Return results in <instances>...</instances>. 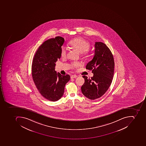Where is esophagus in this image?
<instances>
[{
    "label": "esophagus",
    "instance_id": "34e87169",
    "mask_svg": "<svg viewBox=\"0 0 146 146\" xmlns=\"http://www.w3.org/2000/svg\"><path fill=\"white\" fill-rule=\"evenodd\" d=\"M78 76L74 74V75H72V76H70V78H71V79H73V78H76Z\"/></svg>",
    "mask_w": 146,
    "mask_h": 146
}]
</instances>
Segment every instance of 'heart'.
I'll return each instance as SVG.
<instances>
[{
	"label": "heart",
	"mask_w": 146,
	"mask_h": 146,
	"mask_svg": "<svg viewBox=\"0 0 146 146\" xmlns=\"http://www.w3.org/2000/svg\"><path fill=\"white\" fill-rule=\"evenodd\" d=\"M68 44L74 49L76 50L80 54H85L87 53V51L89 50L90 44L88 41L82 38L81 37H77L74 39L69 41ZM67 50L66 48L62 47L61 50V55L62 58H64L66 56ZM80 66V63L76 62L72 64V68H77Z\"/></svg>",
	"instance_id": "b5f03b06"
}]
</instances>
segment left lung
Returning <instances> with one entry per match:
<instances>
[{
  "label": "left lung",
  "mask_w": 146,
  "mask_h": 146,
  "mask_svg": "<svg viewBox=\"0 0 146 146\" xmlns=\"http://www.w3.org/2000/svg\"><path fill=\"white\" fill-rule=\"evenodd\" d=\"M95 53L92 60L87 63L86 69L92 70L90 79L83 76L85 82L81 87L84 96L90 100L99 98L105 94L113 79L114 61L113 54L105 44L95 43Z\"/></svg>",
  "instance_id": "left-lung-1"
}]
</instances>
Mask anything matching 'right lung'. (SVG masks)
<instances>
[{"label": "right lung", "instance_id": "obj_1", "mask_svg": "<svg viewBox=\"0 0 146 146\" xmlns=\"http://www.w3.org/2000/svg\"><path fill=\"white\" fill-rule=\"evenodd\" d=\"M64 39L56 36L44 41L36 52L32 66L33 79L36 88L44 98L51 102L61 98L68 74L62 76L55 70V63L61 57Z\"/></svg>", "mask_w": 146, "mask_h": 146}]
</instances>
